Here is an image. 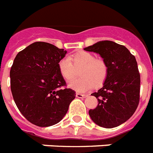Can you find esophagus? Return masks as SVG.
<instances>
[{
  "instance_id": "esophagus-1",
  "label": "esophagus",
  "mask_w": 153,
  "mask_h": 153,
  "mask_svg": "<svg viewBox=\"0 0 153 153\" xmlns=\"http://www.w3.org/2000/svg\"><path fill=\"white\" fill-rule=\"evenodd\" d=\"M76 98H80V99H83V98H85L86 97V95H84V94H81V93H76Z\"/></svg>"
}]
</instances>
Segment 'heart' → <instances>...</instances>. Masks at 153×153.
Listing matches in <instances>:
<instances>
[{"label":"heart","instance_id":"1","mask_svg":"<svg viewBox=\"0 0 153 153\" xmlns=\"http://www.w3.org/2000/svg\"><path fill=\"white\" fill-rule=\"evenodd\" d=\"M75 68H81L79 71L81 77L70 81L69 87L78 92L88 91L94 86L96 88L101 86L108 75L107 62L101 58H96L93 53L88 51H78L72 54L69 58L65 57L58 62L60 74L67 81L75 77Z\"/></svg>","mask_w":153,"mask_h":153}]
</instances>
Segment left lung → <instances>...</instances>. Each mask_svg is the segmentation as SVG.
I'll use <instances>...</instances> for the list:
<instances>
[{
    "instance_id": "left-lung-1",
    "label": "left lung",
    "mask_w": 153,
    "mask_h": 153,
    "mask_svg": "<svg viewBox=\"0 0 153 153\" xmlns=\"http://www.w3.org/2000/svg\"><path fill=\"white\" fill-rule=\"evenodd\" d=\"M84 51L100 54L108 65L103 87L91 94L98 100V106L89 110V115L101 127L118 126L134 114L140 101V77L136 58L126 46L107 40Z\"/></svg>"
}]
</instances>
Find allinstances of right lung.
<instances>
[{
  "mask_svg": "<svg viewBox=\"0 0 153 153\" xmlns=\"http://www.w3.org/2000/svg\"><path fill=\"white\" fill-rule=\"evenodd\" d=\"M66 51L36 42L19 51L10 70L11 91L20 113L40 127L55 125L76 97L58 70Z\"/></svg>",
  "mask_w": 153,
  "mask_h": 153,
  "instance_id": "obj_1",
  "label": "right lung"
}]
</instances>
